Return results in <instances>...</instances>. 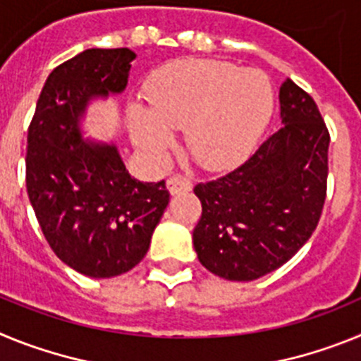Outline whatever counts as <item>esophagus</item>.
Masks as SVG:
<instances>
[{"instance_id": "obj_1", "label": "esophagus", "mask_w": 361, "mask_h": 361, "mask_svg": "<svg viewBox=\"0 0 361 361\" xmlns=\"http://www.w3.org/2000/svg\"><path fill=\"white\" fill-rule=\"evenodd\" d=\"M191 186H193L191 180H188L183 175H173V177L168 178V183H166V188H168V191H170L171 195H177V193H183V191H190Z\"/></svg>"}]
</instances>
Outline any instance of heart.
<instances>
[{"label":"heart","instance_id":"b5f03b06","mask_svg":"<svg viewBox=\"0 0 361 361\" xmlns=\"http://www.w3.org/2000/svg\"><path fill=\"white\" fill-rule=\"evenodd\" d=\"M148 110L130 104L128 130L146 157L161 161L186 130L191 157L206 170L244 161L260 141L275 108V90L262 70L190 59L159 70L145 90Z\"/></svg>","mask_w":361,"mask_h":361}]
</instances>
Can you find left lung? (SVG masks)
Returning a JSON list of instances; mask_svg holds the SVG:
<instances>
[{
  "mask_svg": "<svg viewBox=\"0 0 361 361\" xmlns=\"http://www.w3.org/2000/svg\"><path fill=\"white\" fill-rule=\"evenodd\" d=\"M282 128L240 166L197 184L202 216L193 247L213 275L250 282L279 269L309 240L327 190L329 132L300 86L279 92Z\"/></svg>",
  "mask_w": 361,
  "mask_h": 361,
  "instance_id": "left-lung-1",
  "label": "left lung"
}]
</instances>
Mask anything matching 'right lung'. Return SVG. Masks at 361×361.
Listing matches in <instances>:
<instances>
[{"mask_svg":"<svg viewBox=\"0 0 361 361\" xmlns=\"http://www.w3.org/2000/svg\"><path fill=\"white\" fill-rule=\"evenodd\" d=\"M137 54L88 49L52 70L27 139V191L44 238L90 279L133 269L170 202L164 180L132 177L114 141L85 137L88 108L121 95Z\"/></svg>","mask_w":361,"mask_h":361,"instance_id":"obj_1","label":"right lung"}]
</instances>
